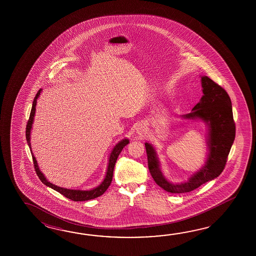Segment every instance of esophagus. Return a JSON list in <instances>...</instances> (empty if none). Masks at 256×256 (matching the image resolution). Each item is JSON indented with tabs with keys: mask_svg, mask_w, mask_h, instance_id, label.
I'll use <instances>...</instances> for the list:
<instances>
[{
	"mask_svg": "<svg viewBox=\"0 0 256 256\" xmlns=\"http://www.w3.org/2000/svg\"><path fill=\"white\" fill-rule=\"evenodd\" d=\"M136 132L140 137L146 136V127L144 124H139V126H137V128H136Z\"/></svg>",
	"mask_w": 256,
	"mask_h": 256,
	"instance_id": "1",
	"label": "esophagus"
}]
</instances>
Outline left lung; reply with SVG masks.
I'll return each mask as SVG.
<instances>
[{
  "instance_id": "1",
  "label": "left lung",
  "mask_w": 256,
  "mask_h": 256,
  "mask_svg": "<svg viewBox=\"0 0 256 256\" xmlns=\"http://www.w3.org/2000/svg\"><path fill=\"white\" fill-rule=\"evenodd\" d=\"M202 76L200 100L191 112L183 115L184 120H202L207 126L208 156L205 164L186 181L173 183L161 170L158 152L152 144L146 142L148 168L154 180L163 190L171 193H186L218 178L224 169L235 138V124L230 98L226 90L208 76Z\"/></svg>"
}]
</instances>
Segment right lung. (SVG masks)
Wrapping results in <instances>:
<instances>
[{
	"instance_id": "add662e5",
	"label": "right lung",
	"mask_w": 256,
	"mask_h": 256,
	"mask_svg": "<svg viewBox=\"0 0 256 256\" xmlns=\"http://www.w3.org/2000/svg\"><path fill=\"white\" fill-rule=\"evenodd\" d=\"M42 92V90H39L38 92L36 93V97L34 98L33 105H32V110L30 112V117L28 120V126H26V141H28V144L30 151L32 154V158H33L34 166V169L36 171V174L38 176L39 180H41V182L48 186L49 188H53L54 190L60 192V194H62L63 196L66 198H70L71 200L74 202H85V200H93L96 198L98 196H102L105 191L107 190V188H109L112 180V176H114V169L115 163L116 160L119 156L120 152L122 150L124 149V147L127 146L129 144V139L124 138L122 140H120L119 142L116 144L112 150L110 151V154L109 156V161H108V166H107V170H106V174L104 176V180L98 186L88 190H70V188H61L58 186L54 185L52 183H50L48 180H46V178L44 176V174L41 172V170L39 169L38 164L36 161V158H34V156L32 152V147H31V130L33 128L34 119V114H36V102H38V98H39L40 94Z\"/></svg>"
}]
</instances>
